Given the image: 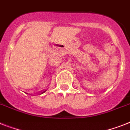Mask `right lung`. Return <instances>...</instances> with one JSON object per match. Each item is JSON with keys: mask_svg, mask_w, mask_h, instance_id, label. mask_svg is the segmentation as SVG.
<instances>
[{"mask_svg": "<svg viewBox=\"0 0 130 130\" xmlns=\"http://www.w3.org/2000/svg\"><path fill=\"white\" fill-rule=\"evenodd\" d=\"M46 92V90H45V91H44L43 92H42V93H44V92Z\"/></svg>", "mask_w": 130, "mask_h": 130, "instance_id": "obj_1", "label": "right lung"}]
</instances>
